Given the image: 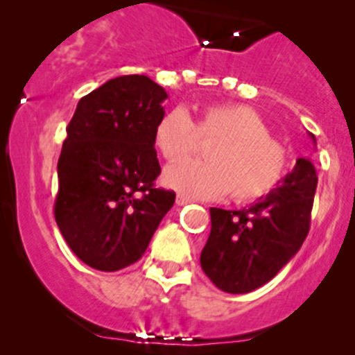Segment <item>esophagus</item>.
I'll use <instances>...</instances> for the list:
<instances>
[{
  "label": "esophagus",
  "instance_id": "obj_1",
  "mask_svg": "<svg viewBox=\"0 0 355 355\" xmlns=\"http://www.w3.org/2000/svg\"><path fill=\"white\" fill-rule=\"evenodd\" d=\"M175 202H177V205L178 207H182V205H187V203H189L190 200L187 197H183V195H177V198H175Z\"/></svg>",
  "mask_w": 355,
  "mask_h": 355
}]
</instances>
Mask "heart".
I'll use <instances>...</instances> for the list:
<instances>
[{"mask_svg": "<svg viewBox=\"0 0 355 355\" xmlns=\"http://www.w3.org/2000/svg\"><path fill=\"white\" fill-rule=\"evenodd\" d=\"M198 138H217L207 150V162L180 160L164 172L165 185L190 198L214 200L230 191L235 202L260 200L287 170L284 146L247 105H207L197 123L185 108L175 107L158 120L153 133L155 146L166 160L193 152Z\"/></svg>", "mask_w": 355, "mask_h": 355, "instance_id": "b5f03b06", "label": "heart"}]
</instances>
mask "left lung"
Instances as JSON below:
<instances>
[{"instance_id": "left-lung-1", "label": "left lung", "mask_w": 355, "mask_h": 355, "mask_svg": "<svg viewBox=\"0 0 355 355\" xmlns=\"http://www.w3.org/2000/svg\"><path fill=\"white\" fill-rule=\"evenodd\" d=\"M309 137L315 144V137ZM315 189V166L309 158H299L294 170L250 207H211V230L200 266L215 287L247 294L274 279L307 237Z\"/></svg>"}]
</instances>
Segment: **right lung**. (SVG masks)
I'll list each match as a JSON object with an SVG mask.
<instances>
[{
  "label": "right lung",
  "mask_w": 355,
  "mask_h": 355,
  "mask_svg": "<svg viewBox=\"0 0 355 355\" xmlns=\"http://www.w3.org/2000/svg\"><path fill=\"white\" fill-rule=\"evenodd\" d=\"M166 98L148 76H118L83 96L67 126L55 218L73 254L96 270L135 263L173 207V191L153 187Z\"/></svg>",
  "instance_id": "add662e5"
}]
</instances>
